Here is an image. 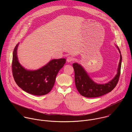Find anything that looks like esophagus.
<instances>
[{
  "label": "esophagus",
  "instance_id": "esophagus-1",
  "mask_svg": "<svg viewBox=\"0 0 132 132\" xmlns=\"http://www.w3.org/2000/svg\"><path fill=\"white\" fill-rule=\"evenodd\" d=\"M67 62L68 63H70L73 61V59L72 57H70V56H69L67 58Z\"/></svg>",
  "mask_w": 132,
  "mask_h": 132
}]
</instances>
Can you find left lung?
<instances>
[{
	"mask_svg": "<svg viewBox=\"0 0 132 132\" xmlns=\"http://www.w3.org/2000/svg\"><path fill=\"white\" fill-rule=\"evenodd\" d=\"M116 47L120 54L117 73L113 78L106 84H99L95 82L89 77V75L81 65L77 63L72 64L75 71V85L81 95L87 98L98 97L111 92L116 87L120 77L122 59L119 47L117 45Z\"/></svg>",
	"mask_w": 132,
	"mask_h": 132,
	"instance_id": "obj_1",
	"label": "left lung"
}]
</instances>
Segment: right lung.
<instances>
[{
    "instance_id": "right-lung-1",
    "label": "right lung",
    "mask_w": 132,
    "mask_h": 132,
    "mask_svg": "<svg viewBox=\"0 0 132 132\" xmlns=\"http://www.w3.org/2000/svg\"><path fill=\"white\" fill-rule=\"evenodd\" d=\"M19 44L13 52L12 70L14 81L23 91L31 95H46L53 87L59 70L66 63L65 59H54L38 69L28 70L19 62L17 56Z\"/></svg>"
}]
</instances>
